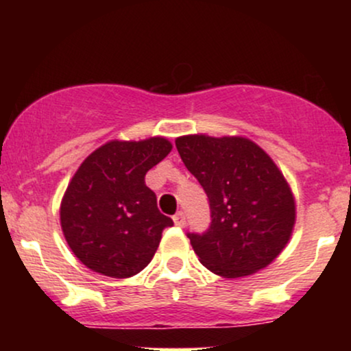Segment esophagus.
<instances>
[{"label":"esophagus","instance_id":"esophagus-1","mask_svg":"<svg viewBox=\"0 0 351 351\" xmlns=\"http://www.w3.org/2000/svg\"><path fill=\"white\" fill-rule=\"evenodd\" d=\"M173 221H175L176 226L183 228L184 224H186V216H184V213H183V211H178V213H176L175 216H173Z\"/></svg>","mask_w":351,"mask_h":351}]
</instances>
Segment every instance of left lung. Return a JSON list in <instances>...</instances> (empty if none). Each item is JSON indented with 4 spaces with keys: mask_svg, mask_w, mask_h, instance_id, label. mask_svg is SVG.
I'll use <instances>...</instances> for the list:
<instances>
[{
    "mask_svg": "<svg viewBox=\"0 0 351 351\" xmlns=\"http://www.w3.org/2000/svg\"><path fill=\"white\" fill-rule=\"evenodd\" d=\"M176 148L211 211L206 231L186 232L201 264L231 279L271 264L295 223L291 188L271 156L241 136H180Z\"/></svg>",
    "mask_w": 351,
    "mask_h": 351,
    "instance_id": "obj_1",
    "label": "left lung"
}]
</instances>
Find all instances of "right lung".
<instances>
[{
	"label": "right lung",
	"instance_id": "right-lung-1",
	"mask_svg": "<svg viewBox=\"0 0 351 351\" xmlns=\"http://www.w3.org/2000/svg\"><path fill=\"white\" fill-rule=\"evenodd\" d=\"M170 150L155 136L108 142L84 160L60 204L64 236L84 265L115 279L147 267L173 219L160 213L145 175Z\"/></svg>",
	"mask_w": 351,
	"mask_h": 351
}]
</instances>
